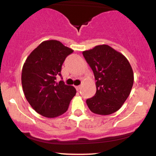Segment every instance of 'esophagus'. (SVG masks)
Here are the masks:
<instances>
[{"instance_id":"34e87169","label":"esophagus","mask_w":156,"mask_h":156,"mask_svg":"<svg viewBox=\"0 0 156 156\" xmlns=\"http://www.w3.org/2000/svg\"><path fill=\"white\" fill-rule=\"evenodd\" d=\"M76 89L77 91L80 90V89H81V86H77V87H76Z\"/></svg>"}]
</instances>
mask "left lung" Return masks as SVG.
Segmentation results:
<instances>
[{
  "mask_svg": "<svg viewBox=\"0 0 156 156\" xmlns=\"http://www.w3.org/2000/svg\"><path fill=\"white\" fill-rule=\"evenodd\" d=\"M96 80L94 97L87 100L90 111L100 115L116 112L129 96L133 73L128 59L107 44L83 52Z\"/></svg>",
  "mask_w": 156,
  "mask_h": 156,
  "instance_id": "obj_1",
  "label": "left lung"
}]
</instances>
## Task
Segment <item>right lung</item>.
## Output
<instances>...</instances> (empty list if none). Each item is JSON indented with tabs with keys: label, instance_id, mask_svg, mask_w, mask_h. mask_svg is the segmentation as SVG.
<instances>
[{
	"label": "right lung",
	"instance_id": "add662e5",
	"mask_svg": "<svg viewBox=\"0 0 156 156\" xmlns=\"http://www.w3.org/2000/svg\"><path fill=\"white\" fill-rule=\"evenodd\" d=\"M73 51L57 40L44 41L26 58L22 69V86L25 97L38 114L53 118L67 111L76 95L73 86L63 80L55 81L62 66Z\"/></svg>",
	"mask_w": 156,
	"mask_h": 156
}]
</instances>
